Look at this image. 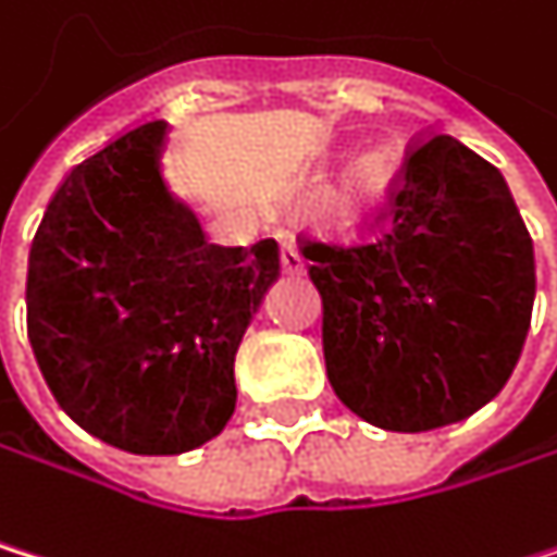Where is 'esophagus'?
<instances>
[{
	"instance_id": "1",
	"label": "esophagus",
	"mask_w": 557,
	"mask_h": 557,
	"mask_svg": "<svg viewBox=\"0 0 557 557\" xmlns=\"http://www.w3.org/2000/svg\"><path fill=\"white\" fill-rule=\"evenodd\" d=\"M281 270L287 273V276H300L304 273V257H300V250L294 247V244H281Z\"/></svg>"
}]
</instances>
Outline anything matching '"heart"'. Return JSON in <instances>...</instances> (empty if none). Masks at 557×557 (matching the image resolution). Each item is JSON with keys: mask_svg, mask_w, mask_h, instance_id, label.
Wrapping results in <instances>:
<instances>
[{"mask_svg": "<svg viewBox=\"0 0 557 557\" xmlns=\"http://www.w3.org/2000/svg\"><path fill=\"white\" fill-rule=\"evenodd\" d=\"M389 177V158L383 151H363L356 154L346 168V187L352 194H373L383 187V181Z\"/></svg>", "mask_w": 557, "mask_h": 557, "instance_id": "heart-1", "label": "heart"}]
</instances>
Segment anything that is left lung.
Listing matches in <instances>:
<instances>
[{"mask_svg":"<svg viewBox=\"0 0 557 557\" xmlns=\"http://www.w3.org/2000/svg\"><path fill=\"white\" fill-rule=\"evenodd\" d=\"M323 297L333 393L360 419L425 432L479 412L519 363L535 250L495 164L453 135L419 138L380 231L304 240Z\"/></svg>","mask_w":557,"mask_h":557,"instance_id":"8db88e82","label":"left lung"}]
</instances>
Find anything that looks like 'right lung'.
I'll return each mask as SVG.
<instances>
[{
  "instance_id": "1",
  "label": "right lung",
  "mask_w": 557,
  "mask_h": 557,
  "mask_svg": "<svg viewBox=\"0 0 557 557\" xmlns=\"http://www.w3.org/2000/svg\"><path fill=\"white\" fill-rule=\"evenodd\" d=\"M168 122H145L75 164L28 250V343L55 403L135 456L211 443L237 403L234 356L281 276L276 240L208 244L174 201Z\"/></svg>"
}]
</instances>
